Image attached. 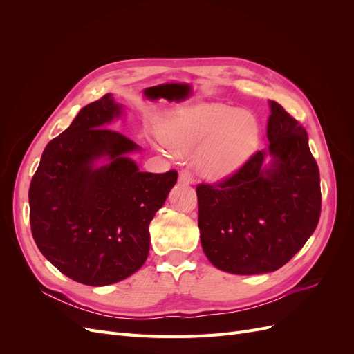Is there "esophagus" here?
I'll return each mask as SVG.
<instances>
[{
  "label": "esophagus",
  "instance_id": "1",
  "mask_svg": "<svg viewBox=\"0 0 354 354\" xmlns=\"http://www.w3.org/2000/svg\"><path fill=\"white\" fill-rule=\"evenodd\" d=\"M178 181L183 185H192L195 181V178H194V174H192L189 169H181L178 174Z\"/></svg>",
  "mask_w": 354,
  "mask_h": 354
}]
</instances>
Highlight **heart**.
Returning a JSON list of instances; mask_svg holds the SVG:
<instances>
[{"instance_id": "1", "label": "heart", "mask_w": 354, "mask_h": 354, "mask_svg": "<svg viewBox=\"0 0 354 354\" xmlns=\"http://www.w3.org/2000/svg\"><path fill=\"white\" fill-rule=\"evenodd\" d=\"M260 125L248 111L224 103H202L176 112L160 130L162 142L176 153L201 147L198 168L209 178L238 171L255 151Z\"/></svg>"}]
</instances>
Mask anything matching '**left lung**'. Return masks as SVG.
Masks as SVG:
<instances>
[{"instance_id":"1","label":"left lung","mask_w":354,"mask_h":354,"mask_svg":"<svg viewBox=\"0 0 354 354\" xmlns=\"http://www.w3.org/2000/svg\"><path fill=\"white\" fill-rule=\"evenodd\" d=\"M270 112L269 149L218 183L196 186L202 250L227 273L281 269L319 223L320 177L307 133L279 103L270 102Z\"/></svg>"}]
</instances>
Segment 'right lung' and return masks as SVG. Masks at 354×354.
<instances>
[{"instance_id": "right-lung-1", "label": "right lung", "mask_w": 354, "mask_h": 354, "mask_svg": "<svg viewBox=\"0 0 354 354\" xmlns=\"http://www.w3.org/2000/svg\"><path fill=\"white\" fill-rule=\"evenodd\" d=\"M122 108L104 94L46 146L29 187L32 236L42 255L75 282L106 286L145 264L149 224L177 171L142 173L138 146L109 124ZM104 157L106 164L95 167Z\"/></svg>"}]
</instances>
